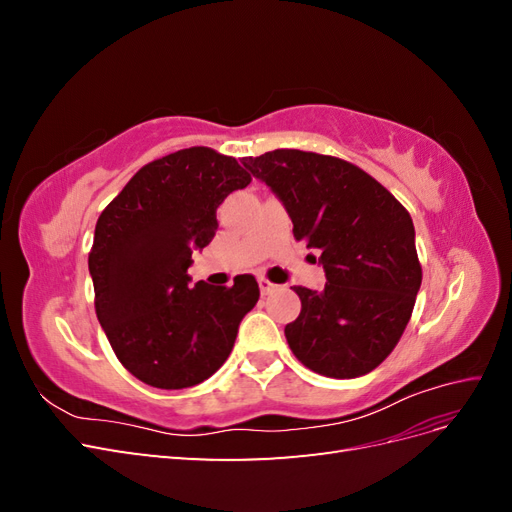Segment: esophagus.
Segmentation results:
<instances>
[{
	"label": "esophagus",
	"instance_id": "1",
	"mask_svg": "<svg viewBox=\"0 0 512 512\" xmlns=\"http://www.w3.org/2000/svg\"><path fill=\"white\" fill-rule=\"evenodd\" d=\"M258 286H260V292H262V294H271L273 290H277V286H275L273 282H269L267 277H260V280H258Z\"/></svg>",
	"mask_w": 512,
	"mask_h": 512
}]
</instances>
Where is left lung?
Returning <instances> with one entry per match:
<instances>
[{
    "label": "left lung",
    "instance_id": "8db88e82",
    "mask_svg": "<svg viewBox=\"0 0 512 512\" xmlns=\"http://www.w3.org/2000/svg\"><path fill=\"white\" fill-rule=\"evenodd\" d=\"M243 166L280 198L294 239L320 252L327 275L320 292L294 286L301 314L284 329L290 350L322 376L369 374L397 346L421 288L410 213L339 158L275 149Z\"/></svg>",
    "mask_w": 512,
    "mask_h": 512
}]
</instances>
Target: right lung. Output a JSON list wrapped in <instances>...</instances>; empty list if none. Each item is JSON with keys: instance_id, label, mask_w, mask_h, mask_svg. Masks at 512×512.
Listing matches in <instances>:
<instances>
[{"instance_id": "1", "label": "right lung", "mask_w": 512, "mask_h": 512, "mask_svg": "<svg viewBox=\"0 0 512 512\" xmlns=\"http://www.w3.org/2000/svg\"><path fill=\"white\" fill-rule=\"evenodd\" d=\"M252 177L235 158L190 147L143 166L98 218L89 273L96 314L117 359L156 389L213 376L256 305L254 275L190 288L192 254L218 230V207Z\"/></svg>"}]
</instances>
